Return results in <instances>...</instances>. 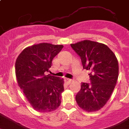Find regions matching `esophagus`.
<instances>
[{
	"mask_svg": "<svg viewBox=\"0 0 129 129\" xmlns=\"http://www.w3.org/2000/svg\"><path fill=\"white\" fill-rule=\"evenodd\" d=\"M73 82V80L72 79H67L66 80V83H67V84H71V83H72Z\"/></svg>",
	"mask_w": 129,
	"mask_h": 129,
	"instance_id": "1",
	"label": "esophagus"
}]
</instances>
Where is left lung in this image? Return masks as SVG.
Masks as SVG:
<instances>
[{
	"instance_id": "obj_1",
	"label": "left lung",
	"mask_w": 129,
	"mask_h": 129,
	"mask_svg": "<svg viewBox=\"0 0 129 129\" xmlns=\"http://www.w3.org/2000/svg\"><path fill=\"white\" fill-rule=\"evenodd\" d=\"M81 57L84 69L90 71L91 84L82 83L75 96L78 106L87 112L101 110L109 100L119 76L116 56L106 44L90 40L71 44Z\"/></svg>"
}]
</instances>
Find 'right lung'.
Segmentation results:
<instances>
[{
    "instance_id": "1",
    "label": "right lung",
    "mask_w": 129,
    "mask_h": 129,
    "mask_svg": "<svg viewBox=\"0 0 129 129\" xmlns=\"http://www.w3.org/2000/svg\"><path fill=\"white\" fill-rule=\"evenodd\" d=\"M63 46L43 43L25 48L16 59L15 72L19 88L35 110L47 113L61 104L63 79L46 75L53 58Z\"/></svg>"
}]
</instances>
